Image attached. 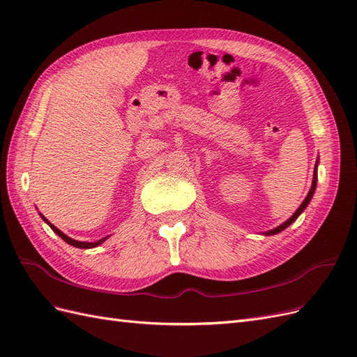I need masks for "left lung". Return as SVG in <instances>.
I'll return each mask as SVG.
<instances>
[{
  "label": "left lung",
  "instance_id": "left-lung-1",
  "mask_svg": "<svg viewBox=\"0 0 357 357\" xmlns=\"http://www.w3.org/2000/svg\"><path fill=\"white\" fill-rule=\"evenodd\" d=\"M317 167H319V159L316 160V165H314V174H312V183H311V188H310V192H308V195L305 197V199L302 201V204L299 205L298 207V210L290 215V218L284 222V223H282L280 226H277V228H274V229H271V231H266V232H264V235H275V234H278V232H282V231H284L287 226H290L291 223H294L299 215L302 214V211H304L307 207H308V204H310V201H311V198H312V195H314V190H316V186H317Z\"/></svg>",
  "mask_w": 357,
  "mask_h": 357
}]
</instances>
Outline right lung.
I'll return each mask as SVG.
<instances>
[{
	"instance_id": "right-lung-1",
	"label": "right lung",
	"mask_w": 357,
	"mask_h": 357,
	"mask_svg": "<svg viewBox=\"0 0 357 357\" xmlns=\"http://www.w3.org/2000/svg\"><path fill=\"white\" fill-rule=\"evenodd\" d=\"M40 218L43 219V220H45L49 226H50V228H52V231L53 232H55L56 235H59L61 236V238L63 240V241H66V243H68L70 245H74V247H77V248H93V247H98V245H101L107 238H109V236H104V238H101V240H98V241H95V243H86V241H75V240H73V238H70V236L68 235H66V234H63L62 231H59L58 228H56V226H53L46 218H45V215H43L41 213H40Z\"/></svg>"
}]
</instances>
